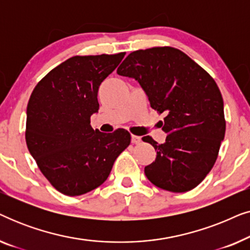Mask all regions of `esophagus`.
I'll return each mask as SVG.
<instances>
[{
	"instance_id": "esophagus-1",
	"label": "esophagus",
	"mask_w": 250,
	"mask_h": 250,
	"mask_svg": "<svg viewBox=\"0 0 250 250\" xmlns=\"http://www.w3.org/2000/svg\"><path fill=\"white\" fill-rule=\"evenodd\" d=\"M141 142V138L140 136H136V135H132V143H134V145H138V143Z\"/></svg>"
}]
</instances>
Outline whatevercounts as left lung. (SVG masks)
Masks as SVG:
<instances>
[{
    "instance_id": "obj_1",
    "label": "left lung",
    "mask_w": 250,
    "mask_h": 250,
    "mask_svg": "<svg viewBox=\"0 0 250 250\" xmlns=\"http://www.w3.org/2000/svg\"><path fill=\"white\" fill-rule=\"evenodd\" d=\"M117 74L135 78L152 109L164 114L166 142L142 140L157 151L145 167L152 184L170 192L196 188L213 168L225 135L224 104L214 78L179 49L156 46L131 52Z\"/></svg>"
}]
</instances>
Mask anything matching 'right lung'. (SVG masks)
Here are the masks:
<instances>
[{
	"label": "right lung",
	"mask_w": 250,
	"mask_h": 250,
	"mask_svg": "<svg viewBox=\"0 0 250 250\" xmlns=\"http://www.w3.org/2000/svg\"><path fill=\"white\" fill-rule=\"evenodd\" d=\"M124 56L71 57L45 75L30 95L27 148L46 180L66 196L100 187L131 143L124 128L105 134L90 125L99 110V86Z\"/></svg>",
	"instance_id": "add662e5"
}]
</instances>
